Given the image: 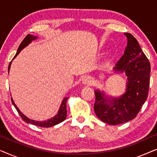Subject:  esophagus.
I'll return each instance as SVG.
<instances>
[{"instance_id": "obj_1", "label": "esophagus", "mask_w": 157, "mask_h": 157, "mask_svg": "<svg viewBox=\"0 0 157 157\" xmlns=\"http://www.w3.org/2000/svg\"><path fill=\"white\" fill-rule=\"evenodd\" d=\"M91 77L89 76H85L84 77H83V79H82V83L83 84H89L90 83H91Z\"/></svg>"}]
</instances>
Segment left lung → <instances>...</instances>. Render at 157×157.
<instances>
[{
  "label": "left lung",
  "instance_id": "left-lung-1",
  "mask_svg": "<svg viewBox=\"0 0 157 157\" xmlns=\"http://www.w3.org/2000/svg\"><path fill=\"white\" fill-rule=\"evenodd\" d=\"M127 46L124 54L113 67L115 73L127 76L126 92L119 97L105 96L104 92L95 90L94 111L104 123L117 125L134 119L148 97L151 66L137 40L131 33H124Z\"/></svg>",
  "mask_w": 157,
  "mask_h": 157
}]
</instances>
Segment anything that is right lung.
Listing matches in <instances>:
<instances>
[{"label":"right lung","instance_id":"1","mask_svg":"<svg viewBox=\"0 0 157 157\" xmlns=\"http://www.w3.org/2000/svg\"><path fill=\"white\" fill-rule=\"evenodd\" d=\"M37 38L38 37H36V36H33V35H31V34H29V35H27L26 36H25V38L23 40V41L21 42L20 46H19L18 51H17V52H16V54L15 55V56L13 57V59H12V61L17 56H18V54L21 52V51L22 50V49L24 48L25 46H27L29 44H31L32 40H36ZM12 61L10 62L9 66H8V72H9ZM68 98V97H65L63 99V101H62L61 106H60L59 110V111H58L57 114H56L55 117L51 118V119H48L47 121H35V120L30 119L29 118L25 117V116L23 114L21 111H20L19 109L17 107L16 105L15 104V103L12 98H11V102H12V104H13V106H15V108H16L17 111H18L19 114H20L21 118H22V119L25 122H26V123H28V124H33V125L40 126V127L48 128V127H51V126H53L56 125V124L61 123L62 121H63L64 120L66 119V114H67V111H66V102H67Z\"/></svg>","mask_w":157,"mask_h":157}]
</instances>
